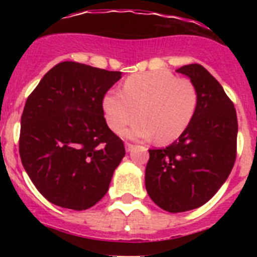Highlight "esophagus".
Returning a JSON list of instances; mask_svg holds the SVG:
<instances>
[{
    "label": "esophagus",
    "mask_w": 257,
    "mask_h": 257,
    "mask_svg": "<svg viewBox=\"0 0 257 257\" xmlns=\"http://www.w3.org/2000/svg\"><path fill=\"white\" fill-rule=\"evenodd\" d=\"M124 147H126L127 152H131L134 148H135V145L131 144V143H127V142H126V144H124Z\"/></svg>",
    "instance_id": "1"
}]
</instances>
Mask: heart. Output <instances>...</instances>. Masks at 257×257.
<instances>
[{
    "label": "heart",
    "mask_w": 257,
    "mask_h": 257,
    "mask_svg": "<svg viewBox=\"0 0 257 257\" xmlns=\"http://www.w3.org/2000/svg\"><path fill=\"white\" fill-rule=\"evenodd\" d=\"M198 103V88L192 79L157 70L128 77L123 91L112 90L104 96L103 109L112 130L121 131L139 114L140 119L124 135L142 140L156 138L161 144H167L189 127Z\"/></svg>",
    "instance_id": "heart-1"
}]
</instances>
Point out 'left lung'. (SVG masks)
Segmentation results:
<instances>
[{"label":"left lung","instance_id":"8db88e82","mask_svg":"<svg viewBox=\"0 0 257 257\" xmlns=\"http://www.w3.org/2000/svg\"><path fill=\"white\" fill-rule=\"evenodd\" d=\"M196 83L198 108L189 127L171 145L149 149L145 188L169 212L194 210L210 201L230 174L237 157L234 104L201 64L176 70Z\"/></svg>","mask_w":257,"mask_h":257}]
</instances>
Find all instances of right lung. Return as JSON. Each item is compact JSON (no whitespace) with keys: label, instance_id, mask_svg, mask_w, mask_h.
Here are the masks:
<instances>
[{"label":"right lung","instance_id":"obj_1","mask_svg":"<svg viewBox=\"0 0 257 257\" xmlns=\"http://www.w3.org/2000/svg\"><path fill=\"white\" fill-rule=\"evenodd\" d=\"M121 74L63 61L27 99L20 160L38 192L54 205L87 210L108 192L126 152L106 124L103 99Z\"/></svg>","mask_w":257,"mask_h":257}]
</instances>
